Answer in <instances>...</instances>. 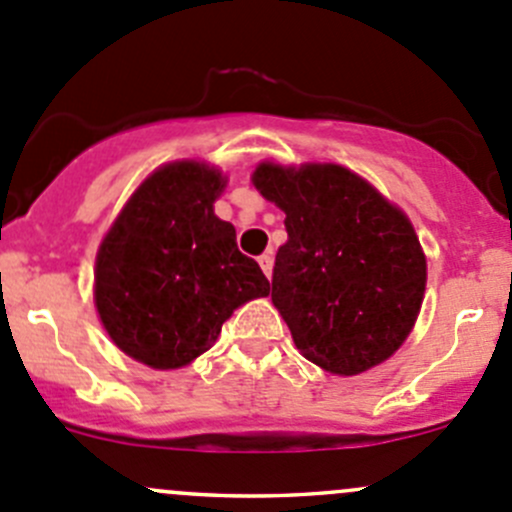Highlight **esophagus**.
<instances>
[{
    "label": "esophagus",
    "instance_id": "34e87169",
    "mask_svg": "<svg viewBox=\"0 0 512 512\" xmlns=\"http://www.w3.org/2000/svg\"><path fill=\"white\" fill-rule=\"evenodd\" d=\"M258 263H261L263 273H266V276H271V271H273V251H266V254L258 256Z\"/></svg>",
    "mask_w": 512,
    "mask_h": 512
}]
</instances>
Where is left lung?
<instances>
[{"mask_svg":"<svg viewBox=\"0 0 512 512\" xmlns=\"http://www.w3.org/2000/svg\"><path fill=\"white\" fill-rule=\"evenodd\" d=\"M254 184L286 214L271 301L298 351L338 376L393 356L426 291V256L403 211L336 164H261Z\"/></svg>","mask_w":512,"mask_h":512,"instance_id":"obj_1","label":"left lung"}]
</instances>
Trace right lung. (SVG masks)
I'll return each instance as SVG.
<instances>
[{
    "instance_id": "add662e5",
    "label": "right lung",
    "mask_w": 512,
    "mask_h": 512,
    "mask_svg": "<svg viewBox=\"0 0 512 512\" xmlns=\"http://www.w3.org/2000/svg\"><path fill=\"white\" fill-rule=\"evenodd\" d=\"M226 181L179 161L154 171L101 241L94 301L111 341L151 368H179L219 338L226 318L271 283L214 214Z\"/></svg>"
}]
</instances>
